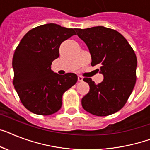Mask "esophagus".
Returning a JSON list of instances; mask_svg holds the SVG:
<instances>
[{
	"label": "esophagus",
	"instance_id": "obj_1",
	"mask_svg": "<svg viewBox=\"0 0 150 150\" xmlns=\"http://www.w3.org/2000/svg\"><path fill=\"white\" fill-rule=\"evenodd\" d=\"M78 81H80V82H82V81H83V76H78Z\"/></svg>",
	"mask_w": 150,
	"mask_h": 150
}]
</instances>
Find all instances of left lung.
I'll use <instances>...</instances> for the list:
<instances>
[{"label":"left lung","instance_id":"left-lung-1","mask_svg":"<svg viewBox=\"0 0 150 150\" xmlns=\"http://www.w3.org/2000/svg\"><path fill=\"white\" fill-rule=\"evenodd\" d=\"M91 54V65L100 66L103 80L95 84L83 78L90 91L82 98L83 108L98 117L113 114L124 106L137 80V59L126 38L118 31L102 26L76 29Z\"/></svg>","mask_w":150,"mask_h":150}]
</instances>
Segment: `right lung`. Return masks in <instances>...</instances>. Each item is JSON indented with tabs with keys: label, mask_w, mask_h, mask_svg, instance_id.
Wrapping results in <instances>:
<instances>
[{
	"label": "right lung",
	"mask_w": 150,
	"mask_h": 150,
	"mask_svg": "<svg viewBox=\"0 0 150 150\" xmlns=\"http://www.w3.org/2000/svg\"><path fill=\"white\" fill-rule=\"evenodd\" d=\"M76 29L56 23L33 28L23 36L13 56V84L22 104L30 112L48 116L62 106V96L77 81L74 73L64 75L51 70L59 57L60 44L76 34Z\"/></svg>",
	"instance_id": "add662e5"
}]
</instances>
